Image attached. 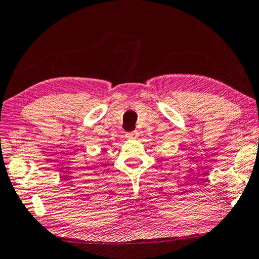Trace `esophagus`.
<instances>
[{
  "label": "esophagus",
  "instance_id": "esophagus-1",
  "mask_svg": "<svg viewBox=\"0 0 259 259\" xmlns=\"http://www.w3.org/2000/svg\"><path fill=\"white\" fill-rule=\"evenodd\" d=\"M139 137V132L138 131H134V132H130L126 133V138L127 139H137Z\"/></svg>",
  "mask_w": 259,
  "mask_h": 259
}]
</instances>
